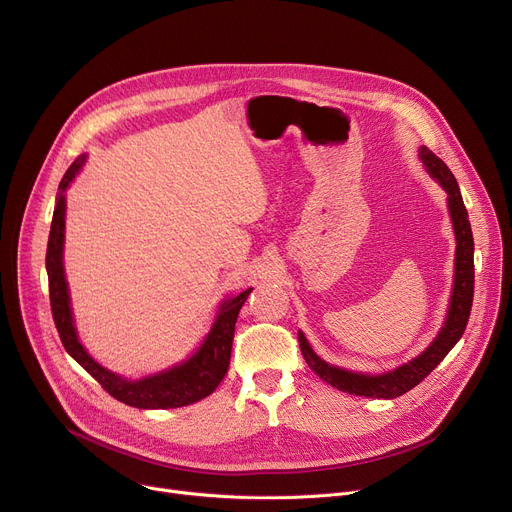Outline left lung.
<instances>
[{
  "label": "left lung",
  "instance_id": "obj_1",
  "mask_svg": "<svg viewBox=\"0 0 512 512\" xmlns=\"http://www.w3.org/2000/svg\"><path fill=\"white\" fill-rule=\"evenodd\" d=\"M420 158L424 160L426 168L430 170V175L449 193V212L453 218V228H455V238H457L455 286H453L449 315H447L445 327H442L438 337L418 358H414L410 364H403L387 374H377V377L329 366L311 350L304 335L298 333L300 352H302L306 364H309V368L317 374L321 381L329 383L331 387H335L339 391H346L350 395L393 399V397H399L410 389H414L442 362V358H445L453 350V346L461 339V335L467 327V321H469L475 271H473V234H471V224L467 218L465 203H463L459 185L449 170V166L426 146H422Z\"/></svg>",
  "mask_w": 512,
  "mask_h": 512
}]
</instances>
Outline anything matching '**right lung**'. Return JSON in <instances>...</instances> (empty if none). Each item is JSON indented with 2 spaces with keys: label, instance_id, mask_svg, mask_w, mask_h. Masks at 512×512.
I'll return each mask as SVG.
<instances>
[{
  "label": "right lung",
  "instance_id": "1",
  "mask_svg": "<svg viewBox=\"0 0 512 512\" xmlns=\"http://www.w3.org/2000/svg\"><path fill=\"white\" fill-rule=\"evenodd\" d=\"M84 158H78L59 183V195L53 212L49 243H47V276H49V300L51 313L61 337L65 352L70 354L98 385L105 389L111 397L119 399L125 405L140 407V410H166V407H183L195 403L210 393L216 391L224 374L228 372L230 352H232V337L234 323L238 311L245 304L251 288L238 296L226 300L220 306V313L206 337L201 348L181 366L170 368L166 372L154 374V377L142 381H125L117 374L109 372L96 364L82 344L78 342L72 311H70V296H67V282L63 276V228H65V189L76 177Z\"/></svg>",
  "mask_w": 512,
  "mask_h": 512
}]
</instances>
